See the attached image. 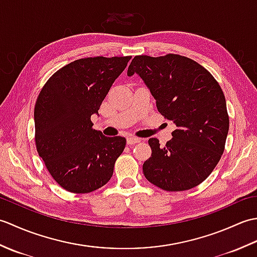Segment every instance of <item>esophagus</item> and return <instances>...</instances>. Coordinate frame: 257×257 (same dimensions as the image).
<instances>
[{
  "label": "esophagus",
  "mask_w": 257,
  "mask_h": 257,
  "mask_svg": "<svg viewBox=\"0 0 257 257\" xmlns=\"http://www.w3.org/2000/svg\"><path fill=\"white\" fill-rule=\"evenodd\" d=\"M140 143V139L137 137H133V136H130V137L127 138V144L128 145H136Z\"/></svg>",
  "instance_id": "esophagus-1"
}]
</instances>
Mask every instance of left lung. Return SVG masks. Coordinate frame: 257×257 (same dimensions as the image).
<instances>
[{
	"label": "left lung",
	"instance_id": "left-lung-1",
	"mask_svg": "<svg viewBox=\"0 0 257 257\" xmlns=\"http://www.w3.org/2000/svg\"><path fill=\"white\" fill-rule=\"evenodd\" d=\"M134 74L150 89L158 111L177 125L165 147L149 139L146 179L171 192L196 187L210 176L225 147L230 120L219 83L193 59L177 54L135 56L127 72Z\"/></svg>",
	"mask_w": 257,
	"mask_h": 257
}]
</instances>
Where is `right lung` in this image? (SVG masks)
Segmentation results:
<instances>
[{"label":"right lung","instance_id":"add662e5","mask_svg":"<svg viewBox=\"0 0 257 257\" xmlns=\"http://www.w3.org/2000/svg\"><path fill=\"white\" fill-rule=\"evenodd\" d=\"M87 57L67 64L46 81L34 109L35 145L48 172L65 190L89 193L105 185L125 146L123 137H105L90 117L130 61Z\"/></svg>","mask_w":257,"mask_h":257}]
</instances>
